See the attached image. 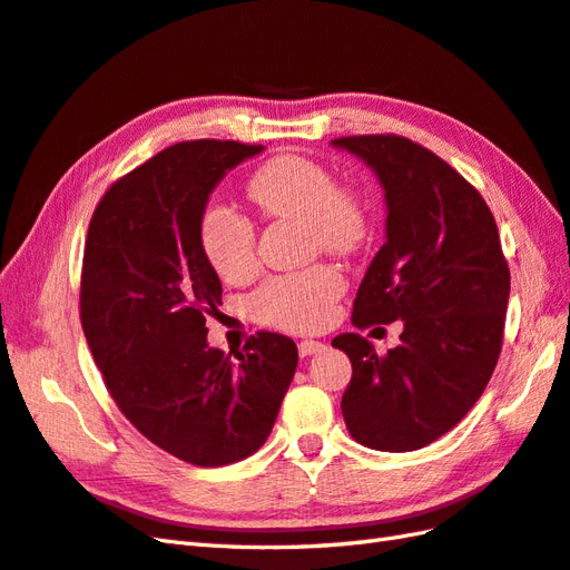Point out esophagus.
I'll return each mask as SVG.
<instances>
[{
	"instance_id": "obj_1",
	"label": "esophagus",
	"mask_w": 570,
	"mask_h": 570,
	"mask_svg": "<svg viewBox=\"0 0 570 570\" xmlns=\"http://www.w3.org/2000/svg\"><path fill=\"white\" fill-rule=\"evenodd\" d=\"M318 350H323V343H318V341H301L298 343V355L301 357H308L313 353H318Z\"/></svg>"
}]
</instances>
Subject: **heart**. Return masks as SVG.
Masks as SVG:
<instances>
[{
    "label": "heart",
    "mask_w": 570,
    "mask_h": 570,
    "mask_svg": "<svg viewBox=\"0 0 570 570\" xmlns=\"http://www.w3.org/2000/svg\"><path fill=\"white\" fill-rule=\"evenodd\" d=\"M249 198L274 220H294L306 229L311 252L350 254L367 235V208L355 190L335 186L325 166L306 156H278L249 180ZM198 239L213 272L227 284H242L259 269L257 229L249 217L210 203L200 213ZM345 282L328 264L278 274L249 296L252 316L282 331L308 333L331 321Z\"/></svg>",
    "instance_id": "obj_1"
}]
</instances>
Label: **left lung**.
Here are the masks:
<instances>
[{
    "mask_svg": "<svg viewBox=\"0 0 570 570\" xmlns=\"http://www.w3.org/2000/svg\"><path fill=\"white\" fill-rule=\"evenodd\" d=\"M365 159L386 198V242L357 288L353 323L404 321L394 350L343 333L353 362L347 431L374 451H416L441 439L485 392L500 360L510 266L498 223L451 164L399 135L333 139Z\"/></svg>",
    "mask_w": 570,
    "mask_h": 570,
    "instance_id": "obj_1",
    "label": "left lung"
}]
</instances>
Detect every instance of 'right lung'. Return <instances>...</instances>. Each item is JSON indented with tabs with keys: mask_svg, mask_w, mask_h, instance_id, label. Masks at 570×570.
Here are the masks:
<instances>
[{
	"mask_svg": "<svg viewBox=\"0 0 570 570\" xmlns=\"http://www.w3.org/2000/svg\"><path fill=\"white\" fill-rule=\"evenodd\" d=\"M259 151L174 144L105 190L85 239L80 323L107 392L154 445L200 468L259 451L298 362L292 337L269 331L235 360L208 347L223 284L200 249V213L227 168Z\"/></svg>",
	"mask_w": 570,
	"mask_h": 570,
	"instance_id": "right-lung-1",
	"label": "right lung"
}]
</instances>
